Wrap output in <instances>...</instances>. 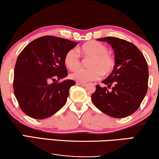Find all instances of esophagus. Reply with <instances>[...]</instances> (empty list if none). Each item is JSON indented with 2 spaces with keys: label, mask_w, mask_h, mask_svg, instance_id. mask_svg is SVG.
Masks as SVG:
<instances>
[{
  "label": "esophagus",
  "mask_w": 159,
  "mask_h": 159,
  "mask_svg": "<svg viewBox=\"0 0 159 159\" xmlns=\"http://www.w3.org/2000/svg\"><path fill=\"white\" fill-rule=\"evenodd\" d=\"M76 84L79 85V86H86L87 85L86 83H83V82H77Z\"/></svg>",
  "instance_id": "esophagus-1"
}]
</instances>
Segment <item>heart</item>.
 I'll return each instance as SVG.
<instances>
[{"label":"heart","mask_w":159,"mask_h":159,"mask_svg":"<svg viewBox=\"0 0 159 159\" xmlns=\"http://www.w3.org/2000/svg\"><path fill=\"white\" fill-rule=\"evenodd\" d=\"M79 52L86 57H91L89 66L90 68H79L70 75L71 79L79 82H88L99 79L103 73L109 74L115 66V60L109 54L104 44L92 41L83 44ZM64 62L69 70H74L81 65L80 55L75 49L68 50L65 55Z\"/></svg>","instance_id":"1"}]
</instances>
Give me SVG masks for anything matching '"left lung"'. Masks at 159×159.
Listing matches in <instances>:
<instances>
[{
    "label": "left lung",
    "mask_w": 159,
    "mask_h": 159,
    "mask_svg": "<svg viewBox=\"0 0 159 159\" xmlns=\"http://www.w3.org/2000/svg\"><path fill=\"white\" fill-rule=\"evenodd\" d=\"M111 44L115 52L112 72L102 81L110 88L96 86L91 95L93 104L106 115L122 118L132 115L140 107L148 91V67L139 49L131 42L120 38L107 37L98 39Z\"/></svg>",
    "instance_id": "obj_1"
}]
</instances>
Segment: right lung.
Returning a JSON list of instances; mask_svg holds the SVG:
<instances>
[{
	"label": "right lung",
	"mask_w": 159,
	"mask_h": 159,
	"mask_svg": "<svg viewBox=\"0 0 159 159\" xmlns=\"http://www.w3.org/2000/svg\"><path fill=\"white\" fill-rule=\"evenodd\" d=\"M77 44L63 38L44 36L31 42L19 55L14 68L13 91L20 108L26 115L45 119L66 104L69 89L75 82L58 80L68 75L65 55ZM50 80L53 83L50 84Z\"/></svg>",
	"instance_id": "1"
}]
</instances>
